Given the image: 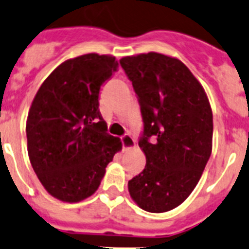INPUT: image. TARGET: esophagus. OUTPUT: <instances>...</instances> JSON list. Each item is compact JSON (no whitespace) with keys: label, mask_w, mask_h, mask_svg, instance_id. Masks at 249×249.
<instances>
[{"label":"esophagus","mask_w":249,"mask_h":249,"mask_svg":"<svg viewBox=\"0 0 249 249\" xmlns=\"http://www.w3.org/2000/svg\"><path fill=\"white\" fill-rule=\"evenodd\" d=\"M121 142H122L123 150H129V149L136 148V141L131 136H123L121 138Z\"/></svg>","instance_id":"esophagus-1"}]
</instances>
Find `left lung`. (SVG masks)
Segmentation results:
<instances>
[{
    "label": "left lung",
    "mask_w": 249,
    "mask_h": 249,
    "mask_svg": "<svg viewBox=\"0 0 249 249\" xmlns=\"http://www.w3.org/2000/svg\"><path fill=\"white\" fill-rule=\"evenodd\" d=\"M121 66L138 96L145 169L128 181L132 199L149 213L175 209L202 177L213 148V112L198 79L178 58L158 52L126 56Z\"/></svg>",
    "instance_id": "obj_1"
}]
</instances>
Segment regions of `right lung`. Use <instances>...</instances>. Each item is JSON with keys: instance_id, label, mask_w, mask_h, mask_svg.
<instances>
[{"instance_id": "add662e5", "label": "right lung", "mask_w": 249, "mask_h": 249, "mask_svg": "<svg viewBox=\"0 0 249 249\" xmlns=\"http://www.w3.org/2000/svg\"><path fill=\"white\" fill-rule=\"evenodd\" d=\"M111 55L65 61L39 88L27 118L28 154L44 188L66 203L93 196L121 139L106 133L99 93L117 71Z\"/></svg>"}]
</instances>
